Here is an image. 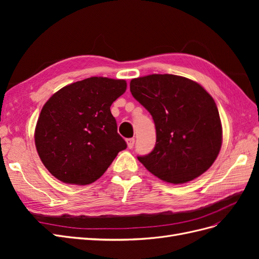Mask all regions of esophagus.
Masks as SVG:
<instances>
[{
	"mask_svg": "<svg viewBox=\"0 0 259 259\" xmlns=\"http://www.w3.org/2000/svg\"><path fill=\"white\" fill-rule=\"evenodd\" d=\"M126 143H127V147H128L130 149H132L133 147H134L135 138H128V139H126Z\"/></svg>",
	"mask_w": 259,
	"mask_h": 259,
	"instance_id": "obj_1",
	"label": "esophagus"
}]
</instances>
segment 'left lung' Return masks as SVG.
I'll return each mask as SVG.
<instances>
[{"mask_svg": "<svg viewBox=\"0 0 259 259\" xmlns=\"http://www.w3.org/2000/svg\"><path fill=\"white\" fill-rule=\"evenodd\" d=\"M131 93L152 115L153 150L138 160L151 174L169 184H186L206 171L223 143L215 101L202 86L174 74L133 79Z\"/></svg>", "mask_w": 259, "mask_h": 259, "instance_id": "left-lung-1", "label": "left lung"}]
</instances>
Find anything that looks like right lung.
I'll list each match as a JSON object with an SVG mask.
<instances>
[{
	"instance_id": "add662e5",
	"label": "right lung",
	"mask_w": 259,
	"mask_h": 259,
	"mask_svg": "<svg viewBox=\"0 0 259 259\" xmlns=\"http://www.w3.org/2000/svg\"><path fill=\"white\" fill-rule=\"evenodd\" d=\"M126 82L93 76L59 90L43 106L35 126L38 156L60 182L90 185L126 149L110 107Z\"/></svg>"
}]
</instances>
